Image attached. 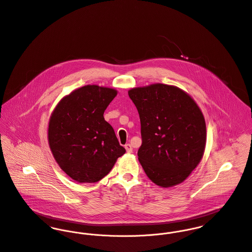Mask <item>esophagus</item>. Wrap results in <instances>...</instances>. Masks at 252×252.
<instances>
[{
    "instance_id": "esophagus-1",
    "label": "esophagus",
    "mask_w": 252,
    "mask_h": 252,
    "mask_svg": "<svg viewBox=\"0 0 252 252\" xmlns=\"http://www.w3.org/2000/svg\"><path fill=\"white\" fill-rule=\"evenodd\" d=\"M125 149H126V151H127L128 153H131V152L133 151V147H132V145L130 144H125Z\"/></svg>"
}]
</instances>
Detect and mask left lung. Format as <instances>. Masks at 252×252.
<instances>
[{
	"mask_svg": "<svg viewBox=\"0 0 252 252\" xmlns=\"http://www.w3.org/2000/svg\"><path fill=\"white\" fill-rule=\"evenodd\" d=\"M141 119L139 161L149 180L172 187L186 180L206 146L204 115L195 101L173 85L155 83L129 90Z\"/></svg>",
	"mask_w": 252,
	"mask_h": 252,
	"instance_id": "1",
	"label": "left lung"
}]
</instances>
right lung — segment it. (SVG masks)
<instances>
[{
	"label": "right lung",
	"instance_id": "obj_1",
	"mask_svg": "<svg viewBox=\"0 0 252 252\" xmlns=\"http://www.w3.org/2000/svg\"><path fill=\"white\" fill-rule=\"evenodd\" d=\"M117 91L85 85L64 97L48 124V144L60 168L72 180L93 183L105 178L126 150L104 112Z\"/></svg>",
	"mask_w": 252,
	"mask_h": 252
}]
</instances>
